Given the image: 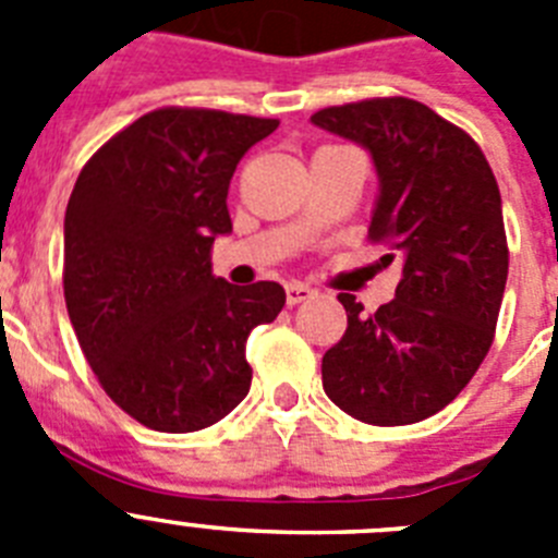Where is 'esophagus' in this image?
<instances>
[{
    "mask_svg": "<svg viewBox=\"0 0 558 558\" xmlns=\"http://www.w3.org/2000/svg\"><path fill=\"white\" fill-rule=\"evenodd\" d=\"M284 295H288L290 307H295V304L310 302V299L315 295V290L307 288V284H302V282H290L288 288H284Z\"/></svg>",
    "mask_w": 558,
    "mask_h": 558,
    "instance_id": "1",
    "label": "esophagus"
}]
</instances>
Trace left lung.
<instances>
[{"label": "left lung", "mask_w": 558, "mask_h": 558, "mask_svg": "<svg viewBox=\"0 0 558 558\" xmlns=\"http://www.w3.org/2000/svg\"><path fill=\"white\" fill-rule=\"evenodd\" d=\"M310 120L372 153L379 195L368 240L402 263L397 295L377 313L338 295L349 327L322 360L324 391L366 425H413L450 405L495 340L509 276L495 172L470 133L408 97Z\"/></svg>", "instance_id": "left-lung-1"}]
</instances>
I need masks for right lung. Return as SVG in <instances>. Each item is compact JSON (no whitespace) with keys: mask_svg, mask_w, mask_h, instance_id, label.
<instances>
[{"mask_svg":"<svg viewBox=\"0 0 558 558\" xmlns=\"http://www.w3.org/2000/svg\"><path fill=\"white\" fill-rule=\"evenodd\" d=\"M279 120L159 108L86 161L63 220L69 322L102 391L136 422L192 433L251 388L245 340L284 307V288L211 274L229 234V181Z\"/></svg>","mask_w":558,"mask_h":558,"instance_id":"add662e5","label":"right lung"}]
</instances>
